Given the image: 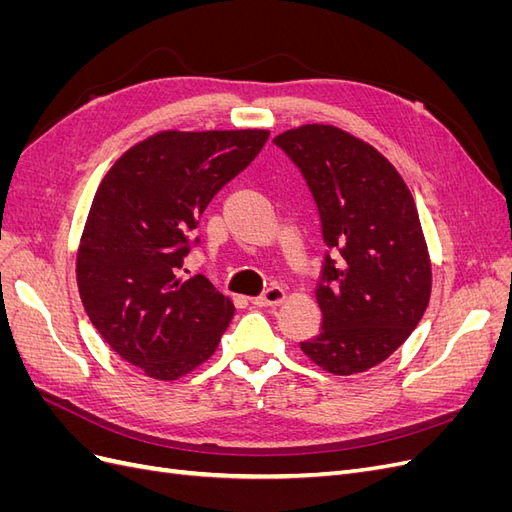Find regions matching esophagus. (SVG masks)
<instances>
[{
    "mask_svg": "<svg viewBox=\"0 0 512 512\" xmlns=\"http://www.w3.org/2000/svg\"><path fill=\"white\" fill-rule=\"evenodd\" d=\"M284 299H286V292L280 286H273L265 294H262V297L252 299V305H256V307H275V305L284 303Z\"/></svg>",
    "mask_w": 512,
    "mask_h": 512,
    "instance_id": "34e87169",
    "label": "esophagus"
}]
</instances>
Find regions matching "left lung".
Here are the masks:
<instances>
[{
    "mask_svg": "<svg viewBox=\"0 0 512 512\" xmlns=\"http://www.w3.org/2000/svg\"><path fill=\"white\" fill-rule=\"evenodd\" d=\"M299 166L320 213V333L301 344L335 376L361 374L406 342L431 294V260L406 181L378 149L307 123L273 138Z\"/></svg>",
    "mask_w": 512,
    "mask_h": 512,
    "instance_id": "left-lung-1",
    "label": "left lung"
}]
</instances>
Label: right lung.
Segmentation results:
<instances>
[{"label": "right lung", "instance_id": "1", "mask_svg": "<svg viewBox=\"0 0 512 512\" xmlns=\"http://www.w3.org/2000/svg\"><path fill=\"white\" fill-rule=\"evenodd\" d=\"M269 130H164L104 175L76 254L85 312L123 361L179 380L218 348L235 305L179 269L211 198L265 147ZM198 243V239H196Z\"/></svg>", "mask_w": 512, "mask_h": 512}]
</instances>
